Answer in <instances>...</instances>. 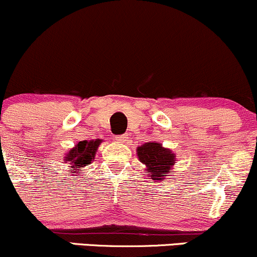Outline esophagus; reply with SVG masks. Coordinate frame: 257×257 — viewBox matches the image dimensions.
I'll return each instance as SVG.
<instances>
[{
  "label": "esophagus",
  "mask_w": 257,
  "mask_h": 257,
  "mask_svg": "<svg viewBox=\"0 0 257 257\" xmlns=\"http://www.w3.org/2000/svg\"><path fill=\"white\" fill-rule=\"evenodd\" d=\"M128 139V135H120V136H117V141H118V142H120V143H122V142H125V141L126 140H127Z\"/></svg>",
  "instance_id": "1"
}]
</instances>
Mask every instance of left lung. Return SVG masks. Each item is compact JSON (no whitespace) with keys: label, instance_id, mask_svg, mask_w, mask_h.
<instances>
[{"label":"left lung","instance_id":"8db88e82","mask_svg":"<svg viewBox=\"0 0 257 257\" xmlns=\"http://www.w3.org/2000/svg\"><path fill=\"white\" fill-rule=\"evenodd\" d=\"M140 161L146 164L148 173L153 180H162L165 178L168 170L175 163V156L169 150H165L162 145L154 142H147L137 148Z\"/></svg>","mask_w":257,"mask_h":257}]
</instances>
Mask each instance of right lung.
I'll return each instance as SVG.
<instances>
[{"label":"right lung","instance_id":"add662e5","mask_svg":"<svg viewBox=\"0 0 257 257\" xmlns=\"http://www.w3.org/2000/svg\"><path fill=\"white\" fill-rule=\"evenodd\" d=\"M101 140L95 141H81L76 147L70 151V153L65 157L66 163H70L72 170L71 172L81 173L82 168L90 164L95 157L96 148L100 145ZM79 169L77 170L76 168Z\"/></svg>","mask_w":257,"mask_h":257}]
</instances>
